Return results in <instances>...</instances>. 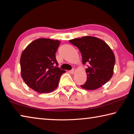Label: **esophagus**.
I'll use <instances>...</instances> for the list:
<instances>
[{
	"mask_svg": "<svg viewBox=\"0 0 134 134\" xmlns=\"http://www.w3.org/2000/svg\"><path fill=\"white\" fill-rule=\"evenodd\" d=\"M75 71H76V69H74V68H73V69H72V70H71L70 71V72L71 74H73V73H74V72H75Z\"/></svg>",
	"mask_w": 134,
	"mask_h": 134,
	"instance_id": "obj_1",
	"label": "esophagus"
}]
</instances>
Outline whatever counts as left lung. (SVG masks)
<instances>
[{"label": "left lung", "mask_w": 134, "mask_h": 134, "mask_svg": "<svg viewBox=\"0 0 134 134\" xmlns=\"http://www.w3.org/2000/svg\"><path fill=\"white\" fill-rule=\"evenodd\" d=\"M77 47L82 56L87 80L80 86L86 90H95L105 85L112 78L115 63L114 54L109 46L99 38L86 36L69 41Z\"/></svg>", "instance_id": "left-lung-1"}]
</instances>
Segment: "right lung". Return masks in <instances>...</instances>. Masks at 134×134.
Wrapping results in <instances>:
<instances>
[{"mask_svg": "<svg viewBox=\"0 0 134 134\" xmlns=\"http://www.w3.org/2000/svg\"><path fill=\"white\" fill-rule=\"evenodd\" d=\"M60 42L40 38L30 43L20 59L21 76L27 85L40 93H49L58 85L65 70L58 67L55 53Z\"/></svg>", "mask_w": 134, "mask_h": 134, "instance_id": "right-lung-1", "label": "right lung"}]
</instances>
